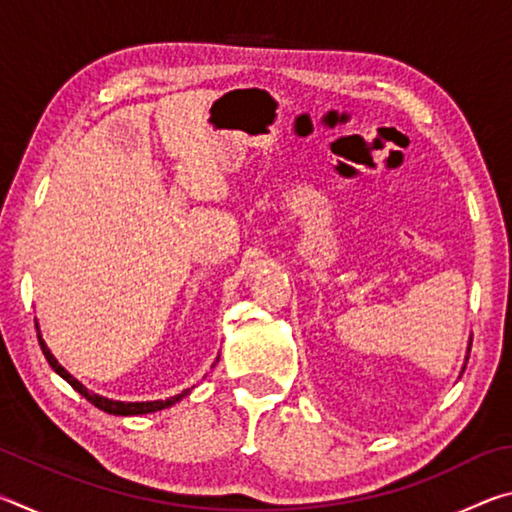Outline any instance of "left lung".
<instances>
[{
  "instance_id": "8db88e82",
  "label": "left lung",
  "mask_w": 512,
  "mask_h": 512,
  "mask_svg": "<svg viewBox=\"0 0 512 512\" xmlns=\"http://www.w3.org/2000/svg\"><path fill=\"white\" fill-rule=\"evenodd\" d=\"M470 348H472V341L467 343V357H465V359H470ZM463 370H465V366H463Z\"/></svg>"
}]
</instances>
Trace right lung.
Returning <instances> with one entry per match:
<instances>
[{"label": "right lung", "mask_w": 512, "mask_h": 512, "mask_svg": "<svg viewBox=\"0 0 512 512\" xmlns=\"http://www.w3.org/2000/svg\"><path fill=\"white\" fill-rule=\"evenodd\" d=\"M38 327V323H36ZM38 341H40V348H42V354H45V359L49 361V366L54 368L60 377H63L69 386L74 388L76 393H81L85 400L92 402L97 409L106 411L110 415H146V413H155V411H162V409H169V406H173L176 402L183 400V397H187L189 393H192V388H187V391H183L180 395H173L169 397V400H155V402H119V400H108V397L103 395H97L94 391H88L79 379H76L74 375H69V372L60 366L58 359L51 354V350L47 348V343L42 341V334H40V327H38ZM216 361H219V357H216ZM214 361V363H216Z\"/></svg>", "instance_id": "1"}]
</instances>
